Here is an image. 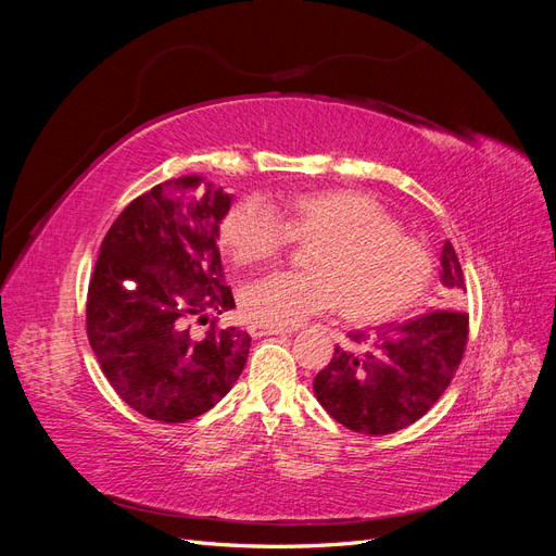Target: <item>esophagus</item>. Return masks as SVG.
Instances as JSON below:
<instances>
[{"label":"esophagus","instance_id":"esophagus-1","mask_svg":"<svg viewBox=\"0 0 556 556\" xmlns=\"http://www.w3.org/2000/svg\"><path fill=\"white\" fill-rule=\"evenodd\" d=\"M278 333H290V329H276V327H264V325H250V336L262 339V336H278Z\"/></svg>","mask_w":556,"mask_h":556}]
</instances>
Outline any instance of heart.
Returning <instances> with one entry per match:
<instances>
[{"mask_svg":"<svg viewBox=\"0 0 556 556\" xmlns=\"http://www.w3.org/2000/svg\"><path fill=\"white\" fill-rule=\"evenodd\" d=\"M248 197L220 225L227 255L241 264L278 257L299 243H317L311 274H274L250 282L241 306L250 323L292 329L315 313L341 306L355 325H380L410 311L433 278V260L374 197L352 190L296 192L274 201Z\"/></svg>","mask_w":556,"mask_h":556,"instance_id":"obj_1","label":"heart"}]
</instances>
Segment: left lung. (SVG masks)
I'll list each match as a JSON object with an SVG mask.
<instances>
[{
  "label": "left lung",
  "mask_w": 556,
  "mask_h": 556,
  "mask_svg": "<svg viewBox=\"0 0 556 556\" xmlns=\"http://www.w3.org/2000/svg\"><path fill=\"white\" fill-rule=\"evenodd\" d=\"M441 282L447 290L443 308L374 336L350 331V348L336 345L313 380L317 401L336 422L368 435L394 433L443 396L468 339V315L459 308L464 271L450 241L441 250Z\"/></svg>",
  "instance_id": "obj_1"
}]
</instances>
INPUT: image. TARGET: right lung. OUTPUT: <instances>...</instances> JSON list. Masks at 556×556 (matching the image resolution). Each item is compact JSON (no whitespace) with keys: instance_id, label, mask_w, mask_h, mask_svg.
I'll list each match as a JSON object with an SVG mask.
<instances>
[{"instance_id":"obj_1","label":"right lung","mask_w":556,"mask_h":556,"mask_svg":"<svg viewBox=\"0 0 556 556\" xmlns=\"http://www.w3.org/2000/svg\"><path fill=\"white\" fill-rule=\"evenodd\" d=\"M231 194L201 176L155 185L117 215L88 290V339L127 406L176 425L211 410L239 380L250 336L194 339L190 323L233 308L217 250Z\"/></svg>"}]
</instances>
